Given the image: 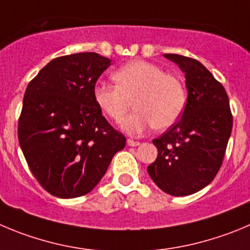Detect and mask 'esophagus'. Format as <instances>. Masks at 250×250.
I'll list each match as a JSON object with an SVG mask.
<instances>
[{
    "label": "esophagus",
    "instance_id": "esophagus-1",
    "mask_svg": "<svg viewBox=\"0 0 250 250\" xmlns=\"http://www.w3.org/2000/svg\"><path fill=\"white\" fill-rule=\"evenodd\" d=\"M127 144L129 146H138L141 143H139V142H137V141H133V139H128Z\"/></svg>",
    "mask_w": 250,
    "mask_h": 250
}]
</instances>
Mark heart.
Returning a JSON list of instances; mask_svg holds the SVG:
<instances>
[{
	"label": "heart",
	"mask_w": 250,
	"mask_h": 250,
	"mask_svg": "<svg viewBox=\"0 0 250 250\" xmlns=\"http://www.w3.org/2000/svg\"><path fill=\"white\" fill-rule=\"evenodd\" d=\"M116 85L97 83L93 100L102 113L116 123L122 122L132 106L136 111L122 128L137 136L155 125L167 129L180 120L186 106V91L176 76L165 74L158 65L134 60L113 72Z\"/></svg>",
	"instance_id": "b5f03b06"
}]
</instances>
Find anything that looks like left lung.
<instances>
[{
  "label": "left lung",
  "mask_w": 250,
  "mask_h": 250,
  "mask_svg": "<svg viewBox=\"0 0 250 250\" xmlns=\"http://www.w3.org/2000/svg\"><path fill=\"white\" fill-rule=\"evenodd\" d=\"M185 72L188 102L181 118L153 141L157 160L148 174L172 196L195 193L208 185L222 165L233 125L225 87L200 62L165 54Z\"/></svg>",
  "instance_id": "8db88e82"
}]
</instances>
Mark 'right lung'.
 Returning <instances> with one entry per match:
<instances>
[{
    "mask_svg": "<svg viewBox=\"0 0 250 250\" xmlns=\"http://www.w3.org/2000/svg\"><path fill=\"white\" fill-rule=\"evenodd\" d=\"M111 64L97 53L55 58L28 83L18 141L42 188L60 199L90 192L125 146L93 100V86Z\"/></svg>",
    "mask_w": 250,
    "mask_h": 250,
    "instance_id": "1",
    "label": "right lung"
}]
</instances>
